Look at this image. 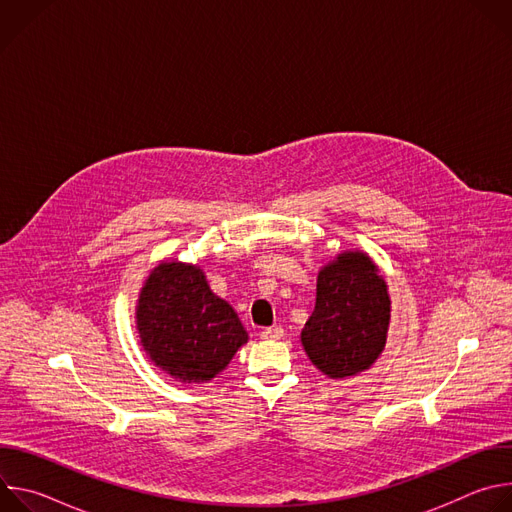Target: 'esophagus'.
I'll return each instance as SVG.
<instances>
[{
  "label": "esophagus",
  "instance_id": "obj_1",
  "mask_svg": "<svg viewBox=\"0 0 512 512\" xmlns=\"http://www.w3.org/2000/svg\"><path fill=\"white\" fill-rule=\"evenodd\" d=\"M283 336V328L281 326H269L261 330V338L263 340H279Z\"/></svg>",
  "mask_w": 512,
  "mask_h": 512
}]
</instances>
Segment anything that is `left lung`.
Returning <instances> with one entry per match:
<instances>
[{
  "label": "left lung",
  "instance_id": "left-lung-1",
  "mask_svg": "<svg viewBox=\"0 0 512 512\" xmlns=\"http://www.w3.org/2000/svg\"><path fill=\"white\" fill-rule=\"evenodd\" d=\"M389 318L391 300L377 265L358 251L340 253L318 273L316 308L302 344L324 375L352 377L383 352Z\"/></svg>",
  "mask_w": 512,
  "mask_h": 512
}]
</instances>
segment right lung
I'll list each match as a JSON object with an SVG mask.
<instances>
[{
	"mask_svg": "<svg viewBox=\"0 0 512 512\" xmlns=\"http://www.w3.org/2000/svg\"><path fill=\"white\" fill-rule=\"evenodd\" d=\"M137 330L156 367L184 383L210 381L247 342L237 312L212 294L200 267L180 261L145 279Z\"/></svg>",
	"mask_w": 512,
	"mask_h": 512,
	"instance_id": "obj_1",
	"label": "right lung"
}]
</instances>
